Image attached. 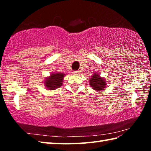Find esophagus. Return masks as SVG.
Wrapping results in <instances>:
<instances>
[{"label": "esophagus", "mask_w": 151, "mask_h": 151, "mask_svg": "<svg viewBox=\"0 0 151 151\" xmlns=\"http://www.w3.org/2000/svg\"><path fill=\"white\" fill-rule=\"evenodd\" d=\"M73 73L74 75H78V74H79V71H73Z\"/></svg>", "instance_id": "obj_1"}]
</instances>
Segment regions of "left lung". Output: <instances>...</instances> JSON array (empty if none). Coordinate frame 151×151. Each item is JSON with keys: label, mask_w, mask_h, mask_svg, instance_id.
<instances>
[{"label": "left lung", "mask_w": 151, "mask_h": 151, "mask_svg": "<svg viewBox=\"0 0 151 151\" xmlns=\"http://www.w3.org/2000/svg\"><path fill=\"white\" fill-rule=\"evenodd\" d=\"M106 82L105 79L102 78L100 75L96 73H94L91 76V78L89 80V85L92 88L96 91H102L106 88Z\"/></svg>", "instance_id": "8db88e82"}]
</instances>
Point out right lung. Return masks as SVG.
I'll use <instances>...</instances> for the list:
<instances>
[{
    "label": "right lung",
    "instance_id": "obj_1",
    "mask_svg": "<svg viewBox=\"0 0 151 151\" xmlns=\"http://www.w3.org/2000/svg\"><path fill=\"white\" fill-rule=\"evenodd\" d=\"M65 74L62 73H52L46 78L44 81L45 86L48 90H55L63 85Z\"/></svg>",
    "mask_w": 151,
    "mask_h": 151
}]
</instances>
